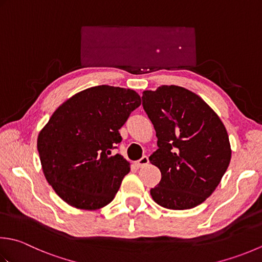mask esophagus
<instances>
[{"label":"esophagus","instance_id":"34e87169","mask_svg":"<svg viewBox=\"0 0 262 262\" xmlns=\"http://www.w3.org/2000/svg\"><path fill=\"white\" fill-rule=\"evenodd\" d=\"M148 162H150V161H148V158H147L146 156H143V157L140 159V160L135 162V166H136L137 168H142V167L147 166Z\"/></svg>","mask_w":262,"mask_h":262}]
</instances>
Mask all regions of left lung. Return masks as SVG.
<instances>
[{
  "label": "left lung",
  "mask_w": 262,
  "mask_h": 262,
  "mask_svg": "<svg viewBox=\"0 0 262 262\" xmlns=\"http://www.w3.org/2000/svg\"><path fill=\"white\" fill-rule=\"evenodd\" d=\"M142 100L158 137L159 148L148 160L161 171L152 199L172 210L199 206L228 168L232 150L226 128L201 97L184 87L144 91Z\"/></svg>",
  "instance_id": "1"
}]
</instances>
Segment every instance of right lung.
I'll list each match as a JSON object with an SVG mask.
<instances>
[{"label":"right lung","instance_id":"right-lung-1","mask_svg":"<svg viewBox=\"0 0 262 262\" xmlns=\"http://www.w3.org/2000/svg\"><path fill=\"white\" fill-rule=\"evenodd\" d=\"M140 105L133 90L91 87L63 102L39 132L44 176L69 206L97 210L114 200L130 165L111 152L121 142L119 129Z\"/></svg>","mask_w":262,"mask_h":262}]
</instances>
